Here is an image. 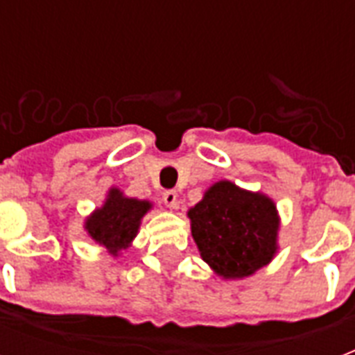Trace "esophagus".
Here are the masks:
<instances>
[{
  "label": "esophagus",
  "instance_id": "esophagus-1",
  "mask_svg": "<svg viewBox=\"0 0 355 355\" xmlns=\"http://www.w3.org/2000/svg\"><path fill=\"white\" fill-rule=\"evenodd\" d=\"M162 199H164V202H166L167 208H171V210H177L178 208V195L175 189H169V191H166V193L162 195Z\"/></svg>",
  "mask_w": 355,
  "mask_h": 355
}]
</instances>
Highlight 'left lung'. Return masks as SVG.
<instances>
[{"mask_svg": "<svg viewBox=\"0 0 355 355\" xmlns=\"http://www.w3.org/2000/svg\"><path fill=\"white\" fill-rule=\"evenodd\" d=\"M200 258L223 280H241L269 265L278 254L280 216L261 191L219 180L188 210Z\"/></svg>", "mask_w": 355, "mask_h": 355, "instance_id": "8db88e82", "label": "left lung"}]
</instances>
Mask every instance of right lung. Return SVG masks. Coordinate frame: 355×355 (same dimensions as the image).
Here are the masks:
<instances>
[{
    "mask_svg": "<svg viewBox=\"0 0 355 355\" xmlns=\"http://www.w3.org/2000/svg\"><path fill=\"white\" fill-rule=\"evenodd\" d=\"M153 210L150 200L127 197L121 189L112 186L99 208L85 217L83 228L86 236L99 247L107 248L112 258L121 256L138 236L141 219Z\"/></svg>",
    "mask_w": 355,
    "mask_h": 355,
    "instance_id": "obj_1",
    "label": "right lung"
}]
</instances>
